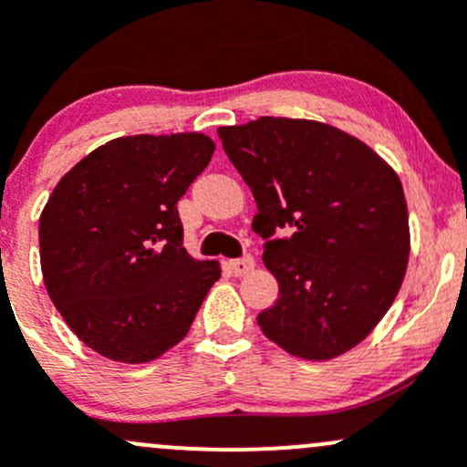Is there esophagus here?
<instances>
[{
	"label": "esophagus",
	"mask_w": 467,
	"mask_h": 467,
	"mask_svg": "<svg viewBox=\"0 0 467 467\" xmlns=\"http://www.w3.org/2000/svg\"><path fill=\"white\" fill-rule=\"evenodd\" d=\"M228 268H230V273H233V275L242 277V275H246V273H251L253 268H255V260H253L251 255L237 257V260L228 262Z\"/></svg>",
	"instance_id": "34e87169"
}]
</instances>
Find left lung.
I'll return each mask as SVG.
<instances>
[{"label": "left lung", "instance_id": "left-lung-1", "mask_svg": "<svg viewBox=\"0 0 467 467\" xmlns=\"http://www.w3.org/2000/svg\"><path fill=\"white\" fill-rule=\"evenodd\" d=\"M219 138L255 196L253 230L280 289L257 325L289 355H343L381 321L404 280L409 214L398 173L321 121L260 117L223 126Z\"/></svg>", "mask_w": 467, "mask_h": 467}]
</instances>
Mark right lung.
Wrapping results in <instances>:
<instances>
[{
  "label": "right lung",
  "instance_id": "1",
  "mask_svg": "<svg viewBox=\"0 0 467 467\" xmlns=\"http://www.w3.org/2000/svg\"><path fill=\"white\" fill-rule=\"evenodd\" d=\"M203 133L117 138L69 169L40 214L47 294L99 355L144 364L185 338L216 262L182 248L176 203L210 164Z\"/></svg>",
  "mask_w": 467,
  "mask_h": 467
}]
</instances>
